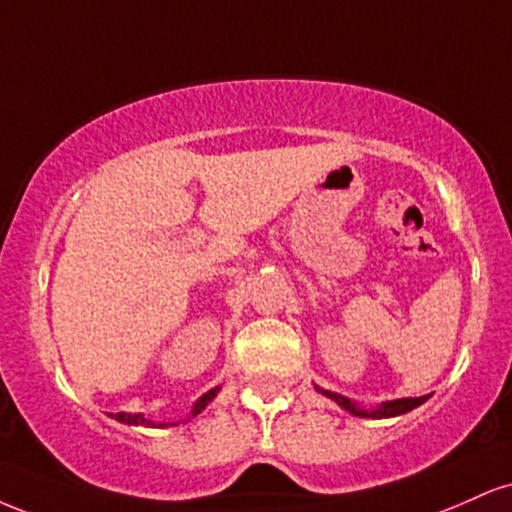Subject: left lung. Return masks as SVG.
<instances>
[{
  "mask_svg": "<svg viewBox=\"0 0 512 512\" xmlns=\"http://www.w3.org/2000/svg\"><path fill=\"white\" fill-rule=\"evenodd\" d=\"M317 390L322 392L325 397L334 399V402L339 404V407L351 411L354 416H370V419H387V416H399V414H407L414 407H419V404H424L428 397H404V399H392V402H385L383 407L373 409V411H366V409H358L351 399H346L342 395H337V392H330V390H322V387H317Z\"/></svg>",
  "mask_w": 512,
  "mask_h": 512,
  "instance_id": "1",
  "label": "left lung"
}]
</instances>
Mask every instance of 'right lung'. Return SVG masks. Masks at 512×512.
Instances as JSON below:
<instances>
[{
    "label": "right lung",
    "instance_id": "1",
    "mask_svg": "<svg viewBox=\"0 0 512 512\" xmlns=\"http://www.w3.org/2000/svg\"><path fill=\"white\" fill-rule=\"evenodd\" d=\"M216 392H219V387H216V390H209L207 395L199 397V402L195 404V409H192V416H197L199 411L207 407L211 399H214ZM115 419L122 421V424H134V426H137V424H144V426H168V424H154V421H146L142 414H127V411H120V414H115Z\"/></svg>",
    "mask_w": 512,
    "mask_h": 512
}]
</instances>
